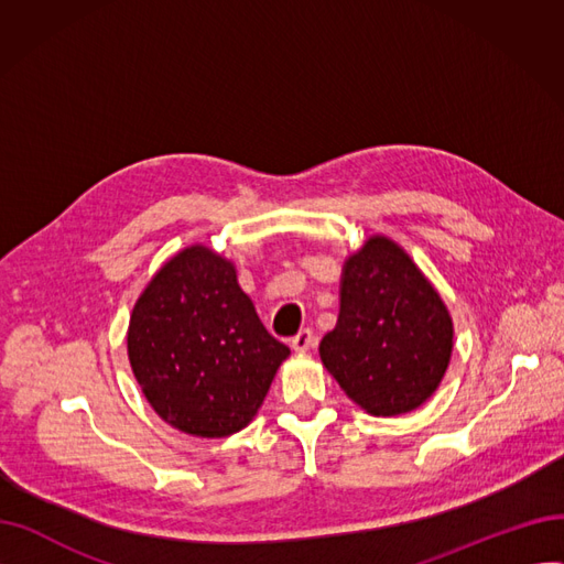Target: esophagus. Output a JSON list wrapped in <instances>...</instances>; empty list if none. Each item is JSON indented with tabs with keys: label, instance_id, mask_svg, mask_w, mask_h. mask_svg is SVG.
Instances as JSON below:
<instances>
[{
	"label": "esophagus",
	"instance_id": "obj_1",
	"mask_svg": "<svg viewBox=\"0 0 564 564\" xmlns=\"http://www.w3.org/2000/svg\"><path fill=\"white\" fill-rule=\"evenodd\" d=\"M315 345V338H313V332L311 329H302L297 336H294L292 340H290V347L294 349V351H308L311 347Z\"/></svg>",
	"mask_w": 564,
	"mask_h": 564
}]
</instances>
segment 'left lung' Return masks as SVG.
Instances as JSON below:
<instances>
[{
    "label": "left lung",
    "mask_w": 564,
    "mask_h": 564,
    "mask_svg": "<svg viewBox=\"0 0 564 564\" xmlns=\"http://www.w3.org/2000/svg\"><path fill=\"white\" fill-rule=\"evenodd\" d=\"M453 317L411 256L370 235L340 274V311L322 338V366L370 416H400L425 404L448 370Z\"/></svg>",
    "instance_id": "left-lung-1"
}]
</instances>
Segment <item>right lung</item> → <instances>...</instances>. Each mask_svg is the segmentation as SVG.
<instances>
[{"label": "right lung", "mask_w": 564, "mask_h": 564, "mask_svg": "<svg viewBox=\"0 0 564 564\" xmlns=\"http://www.w3.org/2000/svg\"><path fill=\"white\" fill-rule=\"evenodd\" d=\"M288 357L237 283L235 262L205 245L169 258L130 315L128 359L143 398L192 436L245 430Z\"/></svg>", "instance_id": "add662e5"}]
</instances>
